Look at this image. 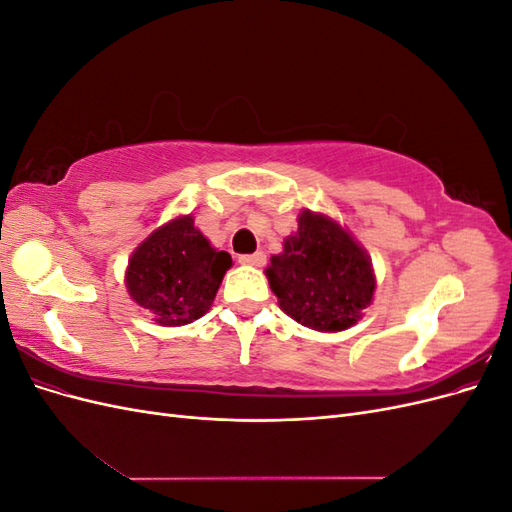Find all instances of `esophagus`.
Wrapping results in <instances>:
<instances>
[{"mask_svg": "<svg viewBox=\"0 0 512 512\" xmlns=\"http://www.w3.org/2000/svg\"><path fill=\"white\" fill-rule=\"evenodd\" d=\"M241 265H250V267H262L267 262V254L265 252H254V254H241L239 256Z\"/></svg>", "mask_w": 512, "mask_h": 512, "instance_id": "1", "label": "esophagus"}]
</instances>
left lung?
Here are the masks:
<instances>
[{
    "instance_id": "left-lung-1",
    "label": "left lung",
    "mask_w": 512,
    "mask_h": 512,
    "mask_svg": "<svg viewBox=\"0 0 512 512\" xmlns=\"http://www.w3.org/2000/svg\"><path fill=\"white\" fill-rule=\"evenodd\" d=\"M284 312L316 331H344L374 297V271L363 247L333 220L303 211L299 230L267 269Z\"/></svg>"
}]
</instances>
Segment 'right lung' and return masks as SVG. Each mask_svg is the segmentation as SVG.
I'll list each match as a JSON object with an SVG mask.
<instances>
[{
  "label": "right lung",
  "mask_w": 512,
  "mask_h": 512,
  "mask_svg": "<svg viewBox=\"0 0 512 512\" xmlns=\"http://www.w3.org/2000/svg\"><path fill=\"white\" fill-rule=\"evenodd\" d=\"M230 265V254L211 247L192 215H185L138 245L126 284L130 297L156 314V322L179 327L207 314Z\"/></svg>",
  "instance_id": "1"
}]
</instances>
